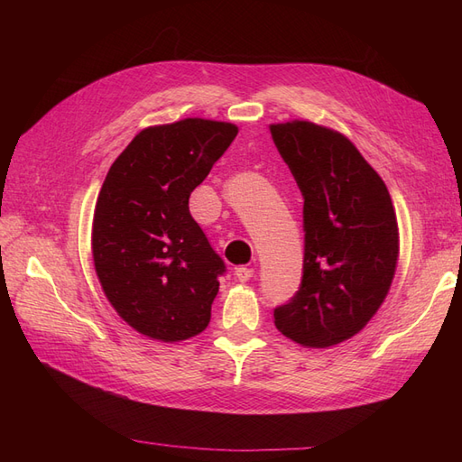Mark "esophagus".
<instances>
[{
    "label": "esophagus",
    "mask_w": 462,
    "mask_h": 462,
    "mask_svg": "<svg viewBox=\"0 0 462 462\" xmlns=\"http://www.w3.org/2000/svg\"><path fill=\"white\" fill-rule=\"evenodd\" d=\"M254 275V270L253 268H245V265H239V268H235V277L239 279L241 283H245V282H248L250 277Z\"/></svg>",
    "instance_id": "esophagus-1"
}]
</instances>
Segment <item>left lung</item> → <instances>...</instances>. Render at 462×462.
Instances as JSON below:
<instances>
[{"mask_svg": "<svg viewBox=\"0 0 462 462\" xmlns=\"http://www.w3.org/2000/svg\"><path fill=\"white\" fill-rule=\"evenodd\" d=\"M300 189L304 260L299 291L275 306V328L304 346L353 337L380 309L399 256L387 187L355 144L310 121L272 125Z\"/></svg>", "mask_w": 462, "mask_h": 462, "instance_id": "obj_1", "label": "left lung"}]
</instances>
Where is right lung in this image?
Returning a JSON list of instances; mask_svg holds the SVG:
<instances>
[{
  "mask_svg": "<svg viewBox=\"0 0 462 462\" xmlns=\"http://www.w3.org/2000/svg\"><path fill=\"white\" fill-rule=\"evenodd\" d=\"M239 129L183 119L138 133L109 167L94 209L92 256L107 300L160 341L206 329L226 262L192 219L190 192Z\"/></svg>",
  "mask_w": 462,
  "mask_h": 462,
  "instance_id": "add662e5",
  "label": "right lung"
}]
</instances>
